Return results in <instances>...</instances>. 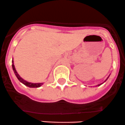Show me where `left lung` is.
Segmentation results:
<instances>
[{
  "label": "left lung",
  "mask_w": 125,
  "mask_h": 125,
  "mask_svg": "<svg viewBox=\"0 0 125 125\" xmlns=\"http://www.w3.org/2000/svg\"><path fill=\"white\" fill-rule=\"evenodd\" d=\"M109 76H110V75H109ZM109 76H108V77H107V78H106V80H105V81H104V82H103V83H104L105 82V81H106V80H107V79H108ZM103 83H101V84H98V85H97V86H100V85H101V84H103Z\"/></svg>",
  "instance_id": "obj_1"
}]
</instances>
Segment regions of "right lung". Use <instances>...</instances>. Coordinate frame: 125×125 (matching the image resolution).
Segmentation results:
<instances>
[{"label": "right lung", "instance_id": "obj_1", "mask_svg": "<svg viewBox=\"0 0 125 125\" xmlns=\"http://www.w3.org/2000/svg\"><path fill=\"white\" fill-rule=\"evenodd\" d=\"M12 63H13V64H12V67H13V71H14L16 76V77L18 78V80H19V81L22 83H23V84L25 85V86H28V87H39L43 84V83H29V82H28V81H25V80H23V78H22L19 76V75L18 73V72H17L16 70V69H15V67H14V62H13V60H12Z\"/></svg>", "mask_w": 125, "mask_h": 125}]
</instances>
